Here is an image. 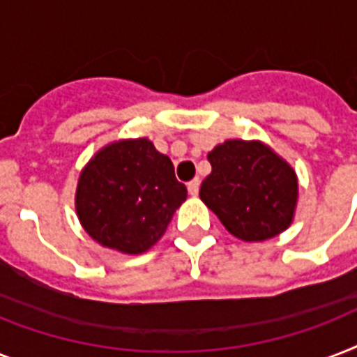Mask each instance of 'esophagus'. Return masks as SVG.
Masks as SVG:
<instances>
[{"instance_id":"1","label":"esophagus","mask_w":357,"mask_h":357,"mask_svg":"<svg viewBox=\"0 0 357 357\" xmlns=\"http://www.w3.org/2000/svg\"><path fill=\"white\" fill-rule=\"evenodd\" d=\"M187 189H189V195L190 196L198 195V190H200V179L195 178V179H192V181H189V185H187Z\"/></svg>"}]
</instances>
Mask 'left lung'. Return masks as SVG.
Instances as JSON below:
<instances>
[{"label":"left lung","mask_w":357,"mask_h":357,"mask_svg":"<svg viewBox=\"0 0 357 357\" xmlns=\"http://www.w3.org/2000/svg\"><path fill=\"white\" fill-rule=\"evenodd\" d=\"M207 159L211 174L200 187V200L234 237L261 243L283 234L294 220L298 176L261 140L229 139Z\"/></svg>","instance_id":"8db88e82"}]
</instances>
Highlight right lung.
I'll use <instances>...</instances> for the list:
<instances>
[{"instance_id": "obj_1", "label": "right lung", "mask_w": 357, "mask_h": 357, "mask_svg": "<svg viewBox=\"0 0 357 357\" xmlns=\"http://www.w3.org/2000/svg\"><path fill=\"white\" fill-rule=\"evenodd\" d=\"M185 200L187 187L176 179L170 157L146 137L120 139L100 148L83 167L75 213L103 248L139 255L165 235Z\"/></svg>"}]
</instances>
